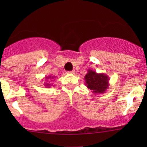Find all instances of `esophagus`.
Returning a JSON list of instances; mask_svg holds the SVG:
<instances>
[{
	"label": "esophagus",
	"mask_w": 147,
	"mask_h": 147,
	"mask_svg": "<svg viewBox=\"0 0 147 147\" xmlns=\"http://www.w3.org/2000/svg\"><path fill=\"white\" fill-rule=\"evenodd\" d=\"M68 73H70V74H75V70H72V71H70V72H69Z\"/></svg>",
	"instance_id": "34e87169"
}]
</instances>
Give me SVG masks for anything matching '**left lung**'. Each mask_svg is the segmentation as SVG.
<instances>
[{"instance_id": "8db88e82", "label": "left lung", "mask_w": 147, "mask_h": 147, "mask_svg": "<svg viewBox=\"0 0 147 147\" xmlns=\"http://www.w3.org/2000/svg\"><path fill=\"white\" fill-rule=\"evenodd\" d=\"M85 85L94 94H103L109 87V78L106 74L97 73L96 71L89 69L84 76Z\"/></svg>"}]
</instances>
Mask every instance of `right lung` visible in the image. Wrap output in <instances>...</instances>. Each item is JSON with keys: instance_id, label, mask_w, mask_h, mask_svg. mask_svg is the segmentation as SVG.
Here are the masks:
<instances>
[{"instance_id": "obj_1", "label": "right lung", "mask_w": 147, "mask_h": 147, "mask_svg": "<svg viewBox=\"0 0 147 147\" xmlns=\"http://www.w3.org/2000/svg\"><path fill=\"white\" fill-rule=\"evenodd\" d=\"M55 78V76H52V75H48V76H45V82H44V85L46 87H50L51 86V84H50L48 82L49 80H53Z\"/></svg>"}]
</instances>
